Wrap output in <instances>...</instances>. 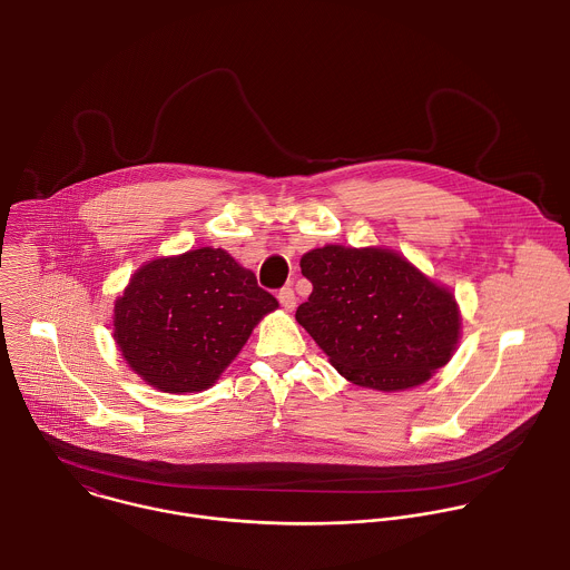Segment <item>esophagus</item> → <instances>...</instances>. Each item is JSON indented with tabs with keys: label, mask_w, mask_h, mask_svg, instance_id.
<instances>
[{
	"label": "esophagus",
	"mask_w": 570,
	"mask_h": 570,
	"mask_svg": "<svg viewBox=\"0 0 570 570\" xmlns=\"http://www.w3.org/2000/svg\"><path fill=\"white\" fill-rule=\"evenodd\" d=\"M277 299L279 304L286 308V311H293L295 304H297V297H295V291L291 286H284L279 293H277Z\"/></svg>",
	"instance_id": "1"
}]
</instances>
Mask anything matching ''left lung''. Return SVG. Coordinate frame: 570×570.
<instances>
[{
    "instance_id": "8db88e82",
    "label": "left lung",
    "mask_w": 570,
    "mask_h": 570,
    "mask_svg": "<svg viewBox=\"0 0 570 570\" xmlns=\"http://www.w3.org/2000/svg\"><path fill=\"white\" fill-rule=\"evenodd\" d=\"M299 266L313 293L295 320L348 382L404 391L451 360L460 337L458 304L397 253L324 246Z\"/></svg>"
}]
</instances>
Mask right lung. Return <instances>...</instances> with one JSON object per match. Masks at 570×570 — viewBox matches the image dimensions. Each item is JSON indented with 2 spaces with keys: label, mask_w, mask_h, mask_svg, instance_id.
<instances>
[{
  "label": "right lung",
  "mask_w": 570,
  "mask_h": 570,
  "mask_svg": "<svg viewBox=\"0 0 570 570\" xmlns=\"http://www.w3.org/2000/svg\"><path fill=\"white\" fill-rule=\"evenodd\" d=\"M277 308L222 248H197L141 266L115 302V340L150 386L195 393L215 384L255 324Z\"/></svg>",
  "instance_id": "obj_1"
}]
</instances>
